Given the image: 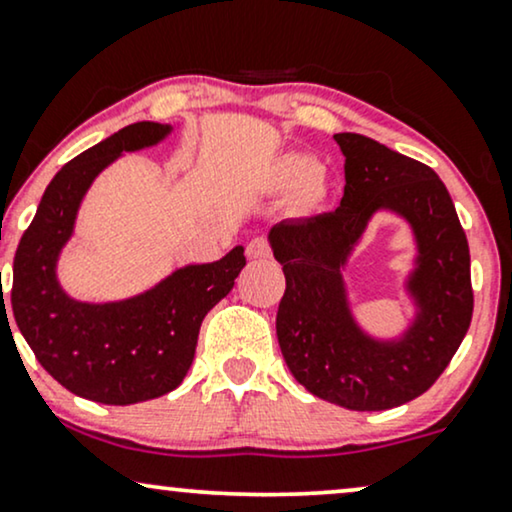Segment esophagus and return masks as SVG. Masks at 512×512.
I'll list each match as a JSON object with an SVG mask.
<instances>
[{"mask_svg":"<svg viewBox=\"0 0 512 512\" xmlns=\"http://www.w3.org/2000/svg\"><path fill=\"white\" fill-rule=\"evenodd\" d=\"M245 252H248L250 260H267V257L271 255L269 241H267V238H264V236L252 238V241L248 243V248H245Z\"/></svg>","mask_w":512,"mask_h":512,"instance_id":"1","label":"esophagus"}]
</instances>
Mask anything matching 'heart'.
I'll use <instances>...</instances> for the list:
<instances>
[{
	"mask_svg": "<svg viewBox=\"0 0 512 512\" xmlns=\"http://www.w3.org/2000/svg\"><path fill=\"white\" fill-rule=\"evenodd\" d=\"M319 170L312 155L283 153L269 165L267 186L276 193H295V208L309 212L326 196V181Z\"/></svg>",
	"mask_w": 512,
	"mask_h": 512,
	"instance_id": "1",
	"label": "heart"
}]
</instances>
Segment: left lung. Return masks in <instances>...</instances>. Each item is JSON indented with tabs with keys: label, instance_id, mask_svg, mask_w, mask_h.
Returning a JSON list of instances; mask_svg holds the SVG:
<instances>
[{
	"label": "left lung",
	"instance_id": "8db88e82",
	"mask_svg": "<svg viewBox=\"0 0 512 512\" xmlns=\"http://www.w3.org/2000/svg\"><path fill=\"white\" fill-rule=\"evenodd\" d=\"M345 155L340 208L269 231L286 293L276 314L283 359L300 385L352 411L416 399L449 366L472 319L470 250L435 170L361 134H335ZM380 211L404 218L417 243L405 289L417 312L394 339L356 321L341 271Z\"/></svg>",
	"mask_w": 512,
	"mask_h": 512
}]
</instances>
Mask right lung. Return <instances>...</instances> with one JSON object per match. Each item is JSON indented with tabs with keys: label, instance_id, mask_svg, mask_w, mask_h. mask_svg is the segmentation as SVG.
Listing matches in <instances>:
<instances>
[{
	"label": "right lung",
	"instance_id": "add662e5",
	"mask_svg": "<svg viewBox=\"0 0 512 512\" xmlns=\"http://www.w3.org/2000/svg\"><path fill=\"white\" fill-rule=\"evenodd\" d=\"M172 129L137 122L70 160L44 191L14 257L11 309L25 342L51 378L99 404H139L179 387L196 354L200 323L245 267L243 245H236L222 260L186 264L115 302H80L58 281V257L94 179L122 153L160 144Z\"/></svg>",
	"mask_w": 512,
	"mask_h": 512
}]
</instances>
